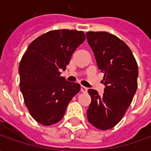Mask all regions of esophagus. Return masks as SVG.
<instances>
[{
  "label": "esophagus",
  "mask_w": 151,
  "mask_h": 151,
  "mask_svg": "<svg viewBox=\"0 0 151 151\" xmlns=\"http://www.w3.org/2000/svg\"><path fill=\"white\" fill-rule=\"evenodd\" d=\"M81 91L83 92V93H86V92L87 91V88L85 87V86H81Z\"/></svg>",
  "instance_id": "obj_1"
}]
</instances>
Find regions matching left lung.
<instances>
[{"instance_id": "1", "label": "left lung", "mask_w": 151, "mask_h": 151, "mask_svg": "<svg viewBox=\"0 0 151 151\" xmlns=\"http://www.w3.org/2000/svg\"><path fill=\"white\" fill-rule=\"evenodd\" d=\"M99 69L104 73V93L89 89L91 103L87 119L96 129H110L120 122L132 103L137 88V64L124 41L108 32L86 33Z\"/></svg>"}]
</instances>
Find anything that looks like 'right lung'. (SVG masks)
Instances as JSON below:
<instances>
[{"instance_id":"obj_1","label":"right lung","mask_w":151,"mask_h":151,"mask_svg":"<svg viewBox=\"0 0 151 151\" xmlns=\"http://www.w3.org/2000/svg\"><path fill=\"white\" fill-rule=\"evenodd\" d=\"M86 40L83 31L55 30L31 42L19 64L20 89L31 116L43 125L59 122L81 86L60 77L73 52Z\"/></svg>"}]
</instances>
